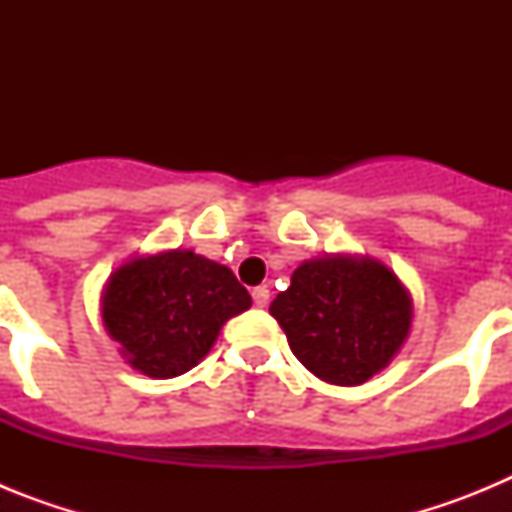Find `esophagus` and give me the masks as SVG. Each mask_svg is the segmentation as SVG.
I'll return each mask as SVG.
<instances>
[{
    "label": "esophagus",
    "instance_id": "esophagus-1",
    "mask_svg": "<svg viewBox=\"0 0 512 512\" xmlns=\"http://www.w3.org/2000/svg\"><path fill=\"white\" fill-rule=\"evenodd\" d=\"M251 295H253V305H256V307L269 305V289H266V287H256Z\"/></svg>",
    "mask_w": 512,
    "mask_h": 512
}]
</instances>
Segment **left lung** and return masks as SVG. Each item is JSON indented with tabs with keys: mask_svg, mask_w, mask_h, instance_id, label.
I'll return each mask as SVG.
<instances>
[{
	"mask_svg": "<svg viewBox=\"0 0 512 512\" xmlns=\"http://www.w3.org/2000/svg\"><path fill=\"white\" fill-rule=\"evenodd\" d=\"M292 354L323 382L361 384L390 364L410 330V295L372 259L305 261L271 302Z\"/></svg>",
	"mask_w": 512,
	"mask_h": 512,
	"instance_id": "left-lung-1",
	"label": "left lung"
}]
</instances>
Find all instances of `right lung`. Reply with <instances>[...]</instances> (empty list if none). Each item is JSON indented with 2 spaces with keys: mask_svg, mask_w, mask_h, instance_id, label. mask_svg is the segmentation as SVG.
<instances>
[{
  "mask_svg": "<svg viewBox=\"0 0 512 512\" xmlns=\"http://www.w3.org/2000/svg\"><path fill=\"white\" fill-rule=\"evenodd\" d=\"M248 307L251 295L228 266L192 251H169L112 274L102 320L130 366L169 379L200 364L225 320Z\"/></svg>",
  "mask_w": 512,
  "mask_h": 512,
  "instance_id": "1",
  "label": "right lung"
}]
</instances>
